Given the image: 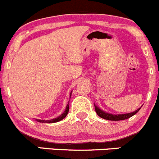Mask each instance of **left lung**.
Listing matches in <instances>:
<instances>
[{
  "instance_id": "left-lung-1",
  "label": "left lung",
  "mask_w": 159,
  "mask_h": 159,
  "mask_svg": "<svg viewBox=\"0 0 159 159\" xmlns=\"http://www.w3.org/2000/svg\"><path fill=\"white\" fill-rule=\"evenodd\" d=\"M94 108H95L96 113H97V115H98L99 117L104 118V119L109 120V121H121V120L127 119V118H131V116L135 115V114L141 109V108H139V109H137L133 112H131V113L120 114V115H112V114L107 113V112L101 110L100 108H99L98 106H96L95 105H94Z\"/></svg>"
}]
</instances>
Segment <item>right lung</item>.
<instances>
[{
  "label": "right lung",
  "instance_id": "right-lung-1",
  "mask_svg": "<svg viewBox=\"0 0 159 159\" xmlns=\"http://www.w3.org/2000/svg\"><path fill=\"white\" fill-rule=\"evenodd\" d=\"M72 92V91H71ZM71 92L70 93V96H71ZM68 111H69V102H68V105H67L66 106V108H65V111L63 112V113L61 114V115H60V116H58L57 118H53V119H51V120H47V121H45V120H39V119H36V121H38V122H42V123H54V122H57V121H61V120L64 119V118H65V117L67 116V115H68Z\"/></svg>",
  "mask_w": 159,
  "mask_h": 159
}]
</instances>
